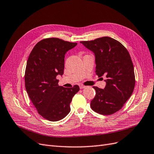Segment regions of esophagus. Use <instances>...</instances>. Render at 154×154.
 <instances>
[{
  "label": "esophagus",
  "instance_id": "obj_1",
  "mask_svg": "<svg viewBox=\"0 0 154 154\" xmlns=\"http://www.w3.org/2000/svg\"><path fill=\"white\" fill-rule=\"evenodd\" d=\"M79 86H80V88H81V89H83V88H86V86H84V85H80Z\"/></svg>",
  "mask_w": 154,
  "mask_h": 154
}]
</instances>
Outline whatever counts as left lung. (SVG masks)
Here are the masks:
<instances>
[{
    "mask_svg": "<svg viewBox=\"0 0 154 154\" xmlns=\"http://www.w3.org/2000/svg\"><path fill=\"white\" fill-rule=\"evenodd\" d=\"M95 56L96 74L106 77L103 89L93 87L91 109L102 115L112 114L122 108L135 87L134 66L128 51L118 41L108 36L80 42Z\"/></svg>",
    "mask_w": 154,
    "mask_h": 154,
    "instance_id": "1",
    "label": "left lung"
}]
</instances>
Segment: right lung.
I'll return each mask as SVG.
<instances>
[{
    "instance_id": "right-lung-1",
    "label": "right lung",
    "mask_w": 154,
    "mask_h": 154,
    "mask_svg": "<svg viewBox=\"0 0 154 154\" xmlns=\"http://www.w3.org/2000/svg\"><path fill=\"white\" fill-rule=\"evenodd\" d=\"M77 43L57 38L42 40L31 52L25 72V86L39 114L51 122L62 119L70 112V103L80 88L59 86L57 79L62 76L65 54Z\"/></svg>"
}]
</instances>
